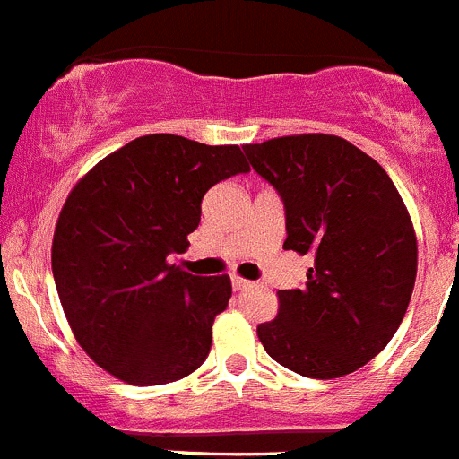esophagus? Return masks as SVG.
<instances>
[{
	"label": "esophagus",
	"mask_w": 459,
	"mask_h": 459,
	"mask_svg": "<svg viewBox=\"0 0 459 459\" xmlns=\"http://www.w3.org/2000/svg\"><path fill=\"white\" fill-rule=\"evenodd\" d=\"M232 286L237 288V290H246V288H252L255 283L247 281V279H241V277H232Z\"/></svg>",
	"instance_id": "obj_1"
}]
</instances>
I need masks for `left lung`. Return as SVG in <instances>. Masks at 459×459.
I'll return each mask as SVG.
<instances>
[{
  "label": "left lung",
  "instance_id": "8db88e82",
  "mask_svg": "<svg viewBox=\"0 0 459 459\" xmlns=\"http://www.w3.org/2000/svg\"><path fill=\"white\" fill-rule=\"evenodd\" d=\"M286 212L283 250L313 256L307 283L279 290V313L256 326L270 358L308 378L369 363L399 329L417 277V237L377 160L335 134L243 146Z\"/></svg>",
  "mask_w": 459,
  "mask_h": 459
}]
</instances>
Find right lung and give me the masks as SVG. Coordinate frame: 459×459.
I'll return each mask as SVG.
<instances>
[{"label":"right lung","mask_w":459,"mask_h":459,"mask_svg":"<svg viewBox=\"0 0 459 459\" xmlns=\"http://www.w3.org/2000/svg\"><path fill=\"white\" fill-rule=\"evenodd\" d=\"M247 171L238 146L146 134L74 186L51 268L69 326L99 368L130 385H161L204 363L232 283L185 273L169 256L189 246L204 194Z\"/></svg>","instance_id":"add662e5"}]
</instances>
